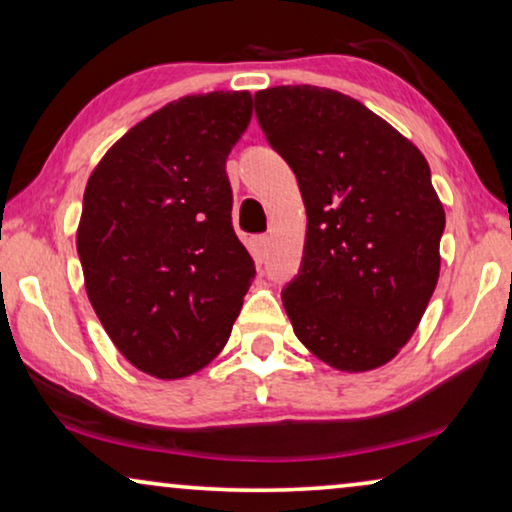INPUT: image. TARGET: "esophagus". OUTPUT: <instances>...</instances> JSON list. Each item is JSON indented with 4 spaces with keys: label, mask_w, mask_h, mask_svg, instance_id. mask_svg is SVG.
<instances>
[{
    "label": "esophagus",
    "mask_w": 512,
    "mask_h": 512,
    "mask_svg": "<svg viewBox=\"0 0 512 512\" xmlns=\"http://www.w3.org/2000/svg\"><path fill=\"white\" fill-rule=\"evenodd\" d=\"M251 251H254V256L256 258H263L268 256V251H270V237L268 235H258V237H254V240H251Z\"/></svg>",
    "instance_id": "esophagus-1"
}]
</instances>
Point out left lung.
<instances>
[{
  "label": "left lung",
  "mask_w": 512,
  "mask_h": 512,
  "mask_svg": "<svg viewBox=\"0 0 512 512\" xmlns=\"http://www.w3.org/2000/svg\"><path fill=\"white\" fill-rule=\"evenodd\" d=\"M254 102L307 209L303 263L282 291L293 333L345 373L380 368L415 333L438 284L445 212L429 163L338 90L277 86Z\"/></svg>",
  "instance_id": "left-lung-1"
}]
</instances>
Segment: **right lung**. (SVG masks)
Segmentation results:
<instances>
[{
    "label": "right lung",
    "instance_id": "add662e5",
    "mask_svg": "<svg viewBox=\"0 0 512 512\" xmlns=\"http://www.w3.org/2000/svg\"><path fill=\"white\" fill-rule=\"evenodd\" d=\"M249 121L247 90L181 97L125 132L83 193L90 305L118 352L160 380L198 373L226 347L256 275L226 174Z\"/></svg>",
    "mask_w": 512,
    "mask_h": 512
}]
</instances>
